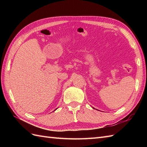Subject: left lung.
I'll return each instance as SVG.
<instances>
[{"instance_id": "obj_1", "label": "left lung", "mask_w": 147, "mask_h": 147, "mask_svg": "<svg viewBox=\"0 0 147 147\" xmlns=\"http://www.w3.org/2000/svg\"><path fill=\"white\" fill-rule=\"evenodd\" d=\"M92 108H93V107H92ZM93 109H94V108H93Z\"/></svg>"}]
</instances>
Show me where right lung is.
<instances>
[{"label": "right lung", "mask_w": 147, "mask_h": 147, "mask_svg": "<svg viewBox=\"0 0 147 147\" xmlns=\"http://www.w3.org/2000/svg\"><path fill=\"white\" fill-rule=\"evenodd\" d=\"M54 110V111H55V110Z\"/></svg>", "instance_id": "obj_1"}]
</instances>
